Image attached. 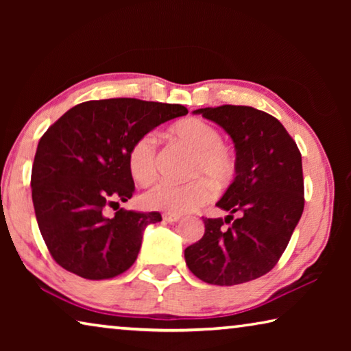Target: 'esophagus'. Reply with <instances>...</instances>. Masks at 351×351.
<instances>
[{
    "mask_svg": "<svg viewBox=\"0 0 351 351\" xmlns=\"http://www.w3.org/2000/svg\"><path fill=\"white\" fill-rule=\"evenodd\" d=\"M162 218H164V221H167V223H176L181 219L180 215H171V213H165Z\"/></svg>",
    "mask_w": 351,
    "mask_h": 351,
    "instance_id": "obj_1",
    "label": "esophagus"
}]
</instances>
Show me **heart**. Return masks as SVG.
<instances>
[{"label":"heart","mask_w":351,"mask_h":351,"mask_svg":"<svg viewBox=\"0 0 351 351\" xmlns=\"http://www.w3.org/2000/svg\"><path fill=\"white\" fill-rule=\"evenodd\" d=\"M170 134L195 152L189 176L198 180L184 184L159 182L147 190L142 201L148 209L182 215L209 203L213 195L210 182L217 189L229 186L235 178L237 164L232 153L223 144L221 133L198 117L176 122ZM127 159L130 173L136 181L152 182L158 173L156 139L152 134L139 136L128 148Z\"/></svg>","instance_id":"b5f03b06"}]
</instances>
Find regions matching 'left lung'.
Returning <instances> with one entry per match:
<instances>
[{
	"mask_svg": "<svg viewBox=\"0 0 351 351\" xmlns=\"http://www.w3.org/2000/svg\"><path fill=\"white\" fill-rule=\"evenodd\" d=\"M193 112L232 138L237 173L217 203L229 215L203 219L204 235L186 247V263L210 285L254 280L277 265L304 212L302 154L274 116L252 106L221 105Z\"/></svg>",
	"mask_w": 351,
	"mask_h": 351,
	"instance_id": "obj_1",
	"label": "left lung"
}]
</instances>
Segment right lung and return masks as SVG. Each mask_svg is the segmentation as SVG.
<instances>
[{
    "instance_id": "1",
    "label": "right lung",
    "mask_w": 351,
    "mask_h": 351,
    "mask_svg": "<svg viewBox=\"0 0 351 351\" xmlns=\"http://www.w3.org/2000/svg\"><path fill=\"white\" fill-rule=\"evenodd\" d=\"M178 104L139 99L90 100L73 106L47 128L34 158L31 187L41 237L58 265L88 280L125 272L138 258L142 234L159 212L106 207L134 193L128 148L170 119Z\"/></svg>"
}]
</instances>
